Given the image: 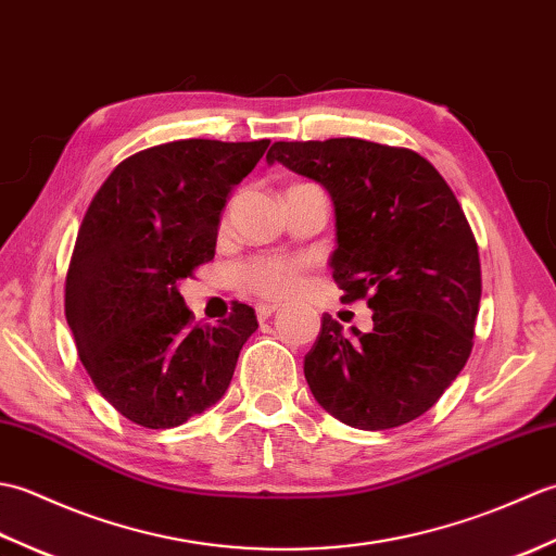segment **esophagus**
I'll return each instance as SVG.
<instances>
[{
    "label": "esophagus",
    "instance_id": "obj_1",
    "mask_svg": "<svg viewBox=\"0 0 556 556\" xmlns=\"http://www.w3.org/2000/svg\"><path fill=\"white\" fill-rule=\"evenodd\" d=\"M277 311H279V305H271V303H257V305H255L257 320H267V317L275 315Z\"/></svg>",
    "mask_w": 556,
    "mask_h": 556
}]
</instances>
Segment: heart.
<instances>
[{
    "label": "heart",
    "instance_id": "b5f03b06",
    "mask_svg": "<svg viewBox=\"0 0 556 556\" xmlns=\"http://www.w3.org/2000/svg\"><path fill=\"white\" fill-rule=\"evenodd\" d=\"M311 269L313 260L305 255H257L236 265L233 279L260 299H289L305 287Z\"/></svg>",
    "mask_w": 556,
    "mask_h": 556
}]
</instances>
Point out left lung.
Here are the masks:
<instances>
[{
	"mask_svg": "<svg viewBox=\"0 0 556 556\" xmlns=\"http://www.w3.org/2000/svg\"><path fill=\"white\" fill-rule=\"evenodd\" d=\"M267 162L320 181L334 200L332 277L344 303L372 308L368 334L332 315L303 372L327 413L358 430L416 420L473 349L480 255L452 188L416 150L361 138L279 140Z\"/></svg>",
	"mask_w": 556,
	"mask_h": 556,
	"instance_id": "1",
	"label": "left lung"
}]
</instances>
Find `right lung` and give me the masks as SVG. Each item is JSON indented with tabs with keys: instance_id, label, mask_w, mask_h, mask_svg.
<instances>
[{
	"instance_id": "right-lung-1",
	"label": "right lung",
	"mask_w": 556,
	"mask_h": 556,
	"mask_svg": "<svg viewBox=\"0 0 556 556\" xmlns=\"http://www.w3.org/2000/svg\"><path fill=\"white\" fill-rule=\"evenodd\" d=\"M269 140L188 138L114 167L80 222L64 313L92 384L140 428H176L227 392L251 305L217 327L193 323L179 281L215 257L219 212Z\"/></svg>"
}]
</instances>
